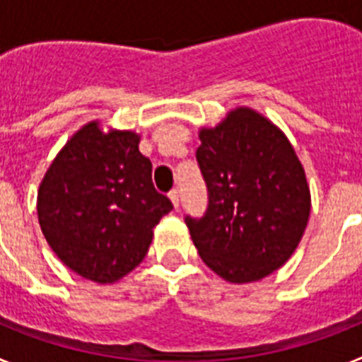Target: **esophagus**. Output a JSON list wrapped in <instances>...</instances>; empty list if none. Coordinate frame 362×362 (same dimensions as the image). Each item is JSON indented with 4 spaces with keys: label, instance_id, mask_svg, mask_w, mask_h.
Here are the masks:
<instances>
[{
    "label": "esophagus",
    "instance_id": "34e87169",
    "mask_svg": "<svg viewBox=\"0 0 362 362\" xmlns=\"http://www.w3.org/2000/svg\"><path fill=\"white\" fill-rule=\"evenodd\" d=\"M168 197H170V201H172V204H174V209H179V190H170L168 192Z\"/></svg>",
    "mask_w": 362,
    "mask_h": 362
}]
</instances>
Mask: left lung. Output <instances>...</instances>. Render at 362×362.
Returning a JSON list of instances; mask_svg holds the SVG:
<instances>
[{
    "label": "left lung",
    "mask_w": 362,
    "mask_h": 362,
    "mask_svg": "<svg viewBox=\"0 0 362 362\" xmlns=\"http://www.w3.org/2000/svg\"><path fill=\"white\" fill-rule=\"evenodd\" d=\"M196 152L209 192L201 217H185L204 264L230 283L283 267L310 217L303 165L283 132L250 108L203 129Z\"/></svg>",
    "instance_id": "left-lung-1"
}]
</instances>
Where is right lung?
Here are the masks:
<instances>
[{
  "label": "right lung",
  "mask_w": 362,
  "mask_h": 362,
  "mask_svg": "<svg viewBox=\"0 0 362 362\" xmlns=\"http://www.w3.org/2000/svg\"><path fill=\"white\" fill-rule=\"evenodd\" d=\"M172 209L153 188L139 136L105 134L95 121L70 137L37 192V217L54 254L95 283H114L141 263L153 226Z\"/></svg>",
  "instance_id": "1"
}]
</instances>
